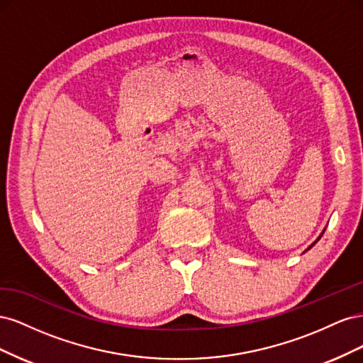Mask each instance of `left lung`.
<instances>
[{
    "label": "left lung",
    "instance_id": "8db88e82",
    "mask_svg": "<svg viewBox=\"0 0 363 363\" xmlns=\"http://www.w3.org/2000/svg\"><path fill=\"white\" fill-rule=\"evenodd\" d=\"M324 232H325V228H324V230H323V233H321V235H320V238H318V239H316V240H315V242H313V244H312V245H311V247H309V248H307V250H311V248H312V247H313V245H315V244H316V242H318V240H320V239H321V236H323V235H324ZM307 250H306V251H307Z\"/></svg>",
    "mask_w": 363,
    "mask_h": 363
}]
</instances>
